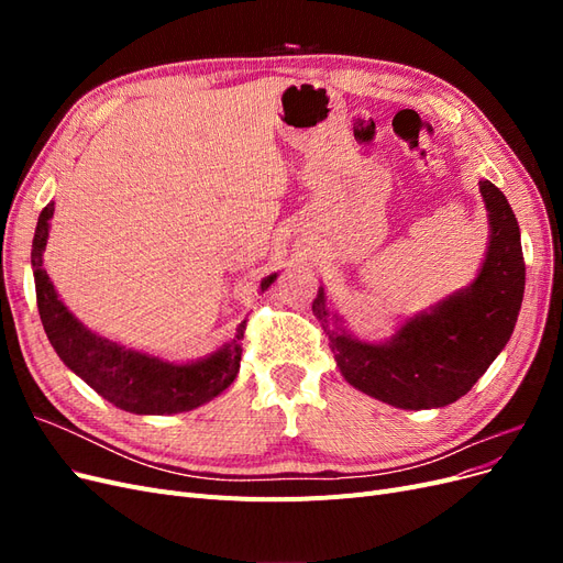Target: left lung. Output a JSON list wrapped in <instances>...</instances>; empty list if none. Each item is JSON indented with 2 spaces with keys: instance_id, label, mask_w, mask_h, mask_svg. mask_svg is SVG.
Returning a JSON list of instances; mask_svg holds the SVG:
<instances>
[{
  "instance_id": "1",
  "label": "left lung",
  "mask_w": 563,
  "mask_h": 563,
  "mask_svg": "<svg viewBox=\"0 0 563 563\" xmlns=\"http://www.w3.org/2000/svg\"><path fill=\"white\" fill-rule=\"evenodd\" d=\"M490 244L479 277L428 314L406 321L389 343H360L327 332L340 373L366 395L399 408H434L460 399L479 380L515 331L523 300L526 265L512 207L482 180ZM329 328L323 294L312 302Z\"/></svg>"
}]
</instances>
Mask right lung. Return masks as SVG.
<instances>
[{"label":"right lung","mask_w":563,"mask_h":563,"mask_svg":"<svg viewBox=\"0 0 563 563\" xmlns=\"http://www.w3.org/2000/svg\"><path fill=\"white\" fill-rule=\"evenodd\" d=\"M51 216H54V201L46 203L37 220L35 240H32V272H35L37 310L44 331L67 368H73L84 383L117 408L141 416L190 411L230 387L240 373L246 321L240 323L230 345L211 354L209 360L192 364H168L91 333L58 300L42 265ZM275 277L269 275L261 284L263 291Z\"/></svg>","instance_id":"1"}]
</instances>
